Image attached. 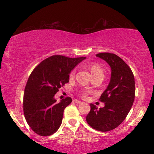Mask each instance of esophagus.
<instances>
[{"mask_svg": "<svg viewBox=\"0 0 154 154\" xmlns=\"http://www.w3.org/2000/svg\"><path fill=\"white\" fill-rule=\"evenodd\" d=\"M74 101H75V103H77V104H81V103H82V102H81L80 100H77V99L74 100Z\"/></svg>", "mask_w": 154, "mask_h": 154, "instance_id": "1", "label": "esophagus"}]
</instances>
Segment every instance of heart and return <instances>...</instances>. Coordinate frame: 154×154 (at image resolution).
Instances as JSON below:
<instances>
[{
  "mask_svg": "<svg viewBox=\"0 0 154 154\" xmlns=\"http://www.w3.org/2000/svg\"><path fill=\"white\" fill-rule=\"evenodd\" d=\"M89 68H90V70H91V72L92 75L93 76L97 75H104L103 69H102V68L99 66V65L94 63V64H91V66H90ZM75 72H76L75 69L72 70V71L70 72V74H69L70 77H73L75 75ZM88 93V91L82 90V91H81L80 92H79V94L81 97H82V98H85V97L87 96Z\"/></svg>",
  "mask_w": 154,
  "mask_h": 154,
  "instance_id": "1",
  "label": "heart"
}]
</instances>
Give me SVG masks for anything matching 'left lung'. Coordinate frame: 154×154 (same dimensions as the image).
<instances>
[{
	"mask_svg": "<svg viewBox=\"0 0 154 154\" xmlns=\"http://www.w3.org/2000/svg\"><path fill=\"white\" fill-rule=\"evenodd\" d=\"M111 67V79L99 100L105 106L99 109L91 103L86 121L92 128L100 132L114 130L125 119L135 99V78L131 69L116 54H96Z\"/></svg>",
	"mask_w": 154,
	"mask_h": 154,
	"instance_id": "obj_1",
	"label": "left lung"
}]
</instances>
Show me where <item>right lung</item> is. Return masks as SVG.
Masks as SVG:
<instances>
[{"mask_svg":"<svg viewBox=\"0 0 154 154\" xmlns=\"http://www.w3.org/2000/svg\"><path fill=\"white\" fill-rule=\"evenodd\" d=\"M85 59L55 55L32 72L24 89L23 110L26 122L35 133L49 136L59 130L64 109L72 100L66 97L57 103L54 95L69 82L72 70Z\"/></svg>","mask_w":154,"mask_h":154,"instance_id":"add662e5","label":"right lung"}]
</instances>
